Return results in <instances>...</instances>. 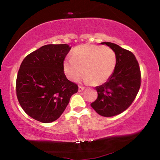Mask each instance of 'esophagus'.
Masks as SVG:
<instances>
[{
    "instance_id": "34e87169",
    "label": "esophagus",
    "mask_w": 160,
    "mask_h": 160,
    "mask_svg": "<svg viewBox=\"0 0 160 160\" xmlns=\"http://www.w3.org/2000/svg\"><path fill=\"white\" fill-rule=\"evenodd\" d=\"M84 90H85V88L82 86H79V88H78V92H82Z\"/></svg>"
}]
</instances>
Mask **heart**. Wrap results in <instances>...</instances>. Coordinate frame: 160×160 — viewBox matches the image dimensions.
Masks as SVG:
<instances>
[{
	"instance_id": "b5f03b06",
	"label": "heart",
	"mask_w": 160,
	"mask_h": 160,
	"mask_svg": "<svg viewBox=\"0 0 160 160\" xmlns=\"http://www.w3.org/2000/svg\"><path fill=\"white\" fill-rule=\"evenodd\" d=\"M116 63L115 52L109 47L82 44L72 51L70 59L63 63L65 74L75 82L84 74V81L96 85L104 83L114 71Z\"/></svg>"
}]
</instances>
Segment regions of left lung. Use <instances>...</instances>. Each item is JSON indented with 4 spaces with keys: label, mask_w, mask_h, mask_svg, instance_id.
<instances>
[{
    "label": "left lung",
    "mask_w": 160,
    "mask_h": 160,
    "mask_svg": "<svg viewBox=\"0 0 160 160\" xmlns=\"http://www.w3.org/2000/svg\"><path fill=\"white\" fill-rule=\"evenodd\" d=\"M114 51L116 67L106 82L96 87L97 99L91 107L98 114L111 117L122 113L133 102L140 87V70L134 54L118 45L102 42Z\"/></svg>",
    "instance_id": "1"
}]
</instances>
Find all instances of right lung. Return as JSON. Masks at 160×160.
Listing matches in <instances>:
<instances>
[{
  "instance_id": "1",
  "label": "right lung",
  "mask_w": 160,
  "mask_h": 160,
  "mask_svg": "<svg viewBox=\"0 0 160 160\" xmlns=\"http://www.w3.org/2000/svg\"><path fill=\"white\" fill-rule=\"evenodd\" d=\"M70 48L68 44H47L22 62L16 80L18 99L35 120L46 123L57 120L78 90L63 72V61Z\"/></svg>"
}]
</instances>
